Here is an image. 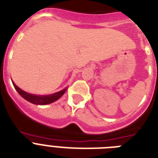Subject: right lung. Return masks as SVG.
<instances>
[{
	"instance_id": "1",
	"label": "right lung",
	"mask_w": 158,
	"mask_h": 158,
	"mask_svg": "<svg viewBox=\"0 0 158 158\" xmlns=\"http://www.w3.org/2000/svg\"><path fill=\"white\" fill-rule=\"evenodd\" d=\"M13 85L15 87V89L17 90V92L20 94L21 97H23V98L26 99L27 101L30 102L31 103L36 104V105H46V104L52 103L53 102L58 100L64 94V92L66 90V89H64L61 91L58 92V93L48 95V96H38V95H33V94H28V93L23 91L18 86H16L14 83Z\"/></svg>"
}]
</instances>
